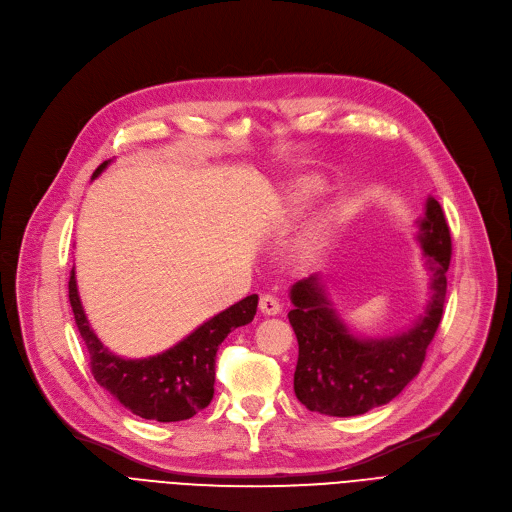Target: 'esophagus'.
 Listing matches in <instances>:
<instances>
[{
    "instance_id": "obj_1",
    "label": "esophagus",
    "mask_w": 512,
    "mask_h": 512,
    "mask_svg": "<svg viewBox=\"0 0 512 512\" xmlns=\"http://www.w3.org/2000/svg\"><path fill=\"white\" fill-rule=\"evenodd\" d=\"M259 309L263 315H278L282 311V305L278 303L276 297H272V294H263L259 301Z\"/></svg>"
}]
</instances>
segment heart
I'll list each match as a JSON object with an SVG mask.
<instances>
[{"instance_id":"heart-1","label":"heart","mask_w":512,"mask_h":512,"mask_svg":"<svg viewBox=\"0 0 512 512\" xmlns=\"http://www.w3.org/2000/svg\"><path fill=\"white\" fill-rule=\"evenodd\" d=\"M321 193V184L317 180H311V178H305V180H299L294 182L288 191L282 195L280 199V218L284 222H290L297 218L299 213H303L311 203L313 199ZM328 238V224L324 222H317L313 224L303 236H301V242H299V253L301 257L305 259H311L317 255V251L324 247V242Z\"/></svg>"}]
</instances>
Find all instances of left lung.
<instances>
[{"label":"left lung","instance_id":"1","mask_svg":"<svg viewBox=\"0 0 512 512\" xmlns=\"http://www.w3.org/2000/svg\"><path fill=\"white\" fill-rule=\"evenodd\" d=\"M415 224L429 297L407 328L386 336L357 334L342 319L321 274L290 286L288 319L299 340L294 394L309 411L330 417L363 415L396 398L421 371L444 313L450 232L434 197L425 199V211Z\"/></svg>","mask_w":512,"mask_h":512}]
</instances>
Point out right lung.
<instances>
[{
    "mask_svg": "<svg viewBox=\"0 0 512 512\" xmlns=\"http://www.w3.org/2000/svg\"><path fill=\"white\" fill-rule=\"evenodd\" d=\"M112 161L114 159L103 161L91 180L99 178ZM68 292L78 332L89 348L91 371L97 384L130 413L161 423L191 419L209 405L213 398L218 348L232 330L251 324L259 303L257 294H251L203 321L164 353L126 359L112 353L91 328L78 294L74 267Z\"/></svg>",
    "mask_w": 512,
    "mask_h": 512,
    "instance_id": "add662e5",
    "label": "right lung"
}]
</instances>
